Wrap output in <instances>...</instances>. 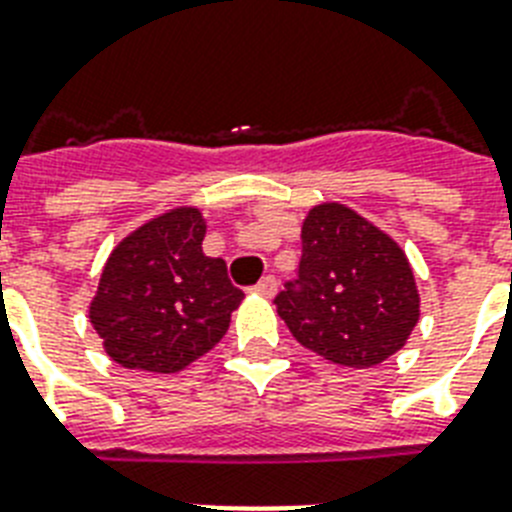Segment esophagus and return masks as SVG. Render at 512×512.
Wrapping results in <instances>:
<instances>
[{
	"instance_id": "obj_1",
	"label": "esophagus",
	"mask_w": 512,
	"mask_h": 512,
	"mask_svg": "<svg viewBox=\"0 0 512 512\" xmlns=\"http://www.w3.org/2000/svg\"><path fill=\"white\" fill-rule=\"evenodd\" d=\"M274 287H277L274 277H272V274H266V277H261V280L251 287V293L261 295V298H272Z\"/></svg>"
}]
</instances>
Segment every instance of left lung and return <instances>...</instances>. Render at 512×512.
I'll use <instances>...</instances> for the list:
<instances>
[{"instance_id": "obj_1", "label": "left lung", "mask_w": 512, "mask_h": 512, "mask_svg": "<svg viewBox=\"0 0 512 512\" xmlns=\"http://www.w3.org/2000/svg\"><path fill=\"white\" fill-rule=\"evenodd\" d=\"M301 240L298 277L274 298L295 340L350 369L398 353L421 306L403 248L345 204L314 206Z\"/></svg>"}]
</instances>
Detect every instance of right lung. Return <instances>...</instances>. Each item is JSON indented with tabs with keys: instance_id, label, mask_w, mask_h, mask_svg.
I'll use <instances>...</instances> for the list:
<instances>
[{
	"instance_id": "1",
	"label": "right lung",
	"mask_w": 512,
	"mask_h": 512,
	"mask_svg": "<svg viewBox=\"0 0 512 512\" xmlns=\"http://www.w3.org/2000/svg\"><path fill=\"white\" fill-rule=\"evenodd\" d=\"M206 219L170 209L109 253L88 319L125 369L172 374L209 353L230 327L243 290L222 259L206 256Z\"/></svg>"
}]
</instances>
